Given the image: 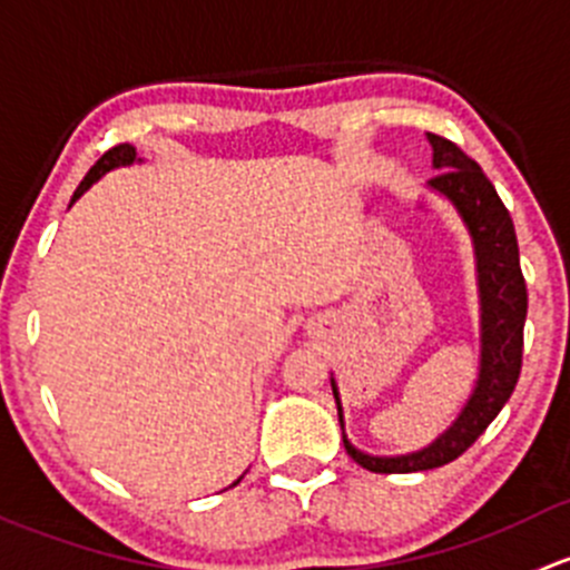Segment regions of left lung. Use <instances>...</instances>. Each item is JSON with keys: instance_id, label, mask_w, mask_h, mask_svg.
I'll return each instance as SVG.
<instances>
[{"instance_id": "left-lung-1", "label": "left lung", "mask_w": 570, "mask_h": 570, "mask_svg": "<svg viewBox=\"0 0 570 570\" xmlns=\"http://www.w3.org/2000/svg\"><path fill=\"white\" fill-rule=\"evenodd\" d=\"M433 150L436 178L428 180V189L453 205L469 233L474 252V283H478V324H480V360L472 395L466 397L453 425L444 428L428 448L403 455H373L354 448L345 436L343 401L340 386L332 381L334 403H337L340 428H343L345 453L362 469L381 474H403L436 469L455 461L474 439L491 425L508 397L513 395L521 373V351H524L527 321V285L519 266V242H515L513 219L502 205L500 195L485 178L478 161H472L459 145L450 139L428 134Z\"/></svg>"}]
</instances>
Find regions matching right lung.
<instances>
[{
  "label": "right lung",
  "instance_id": "right-lung-1",
  "mask_svg": "<svg viewBox=\"0 0 570 570\" xmlns=\"http://www.w3.org/2000/svg\"><path fill=\"white\" fill-rule=\"evenodd\" d=\"M131 164H142V158L137 156V150H134L131 145H117V148L107 150V154H104L101 158H98L96 164H92L90 173L85 175V180H81V184H79V189H76L73 197H70V205H73L76 199L85 195V191L90 189L92 184H98V180H101L104 175L111 173V169H117V167H131ZM242 480H244V474H242V478H238L233 485H238V483H242ZM233 485H230V489H233Z\"/></svg>",
  "mask_w": 570,
  "mask_h": 570
}]
</instances>
